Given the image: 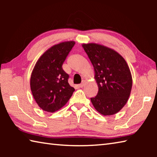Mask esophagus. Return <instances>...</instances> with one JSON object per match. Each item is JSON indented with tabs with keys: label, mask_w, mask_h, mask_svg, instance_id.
<instances>
[{
	"label": "esophagus",
	"mask_w": 157,
	"mask_h": 157,
	"mask_svg": "<svg viewBox=\"0 0 157 157\" xmlns=\"http://www.w3.org/2000/svg\"><path fill=\"white\" fill-rule=\"evenodd\" d=\"M84 85H85V82H82V83L79 84L78 85V86L79 87V88H82V87H83V86H84Z\"/></svg>",
	"instance_id": "esophagus-1"
}]
</instances>
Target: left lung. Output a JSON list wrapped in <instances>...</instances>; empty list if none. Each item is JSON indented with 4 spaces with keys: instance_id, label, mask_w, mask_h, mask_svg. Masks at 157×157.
Here are the masks:
<instances>
[{
    "instance_id": "8db88e82",
    "label": "left lung",
    "mask_w": 157,
    "mask_h": 157,
    "mask_svg": "<svg viewBox=\"0 0 157 157\" xmlns=\"http://www.w3.org/2000/svg\"><path fill=\"white\" fill-rule=\"evenodd\" d=\"M82 47L92 63L98 93L91 101L103 116L120 111L127 102L132 91V78L124 58L115 50L102 45L83 44Z\"/></svg>"
}]
</instances>
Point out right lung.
Listing matches in <instances>:
<instances>
[{
  "label": "right lung",
  "instance_id": "1",
  "mask_svg": "<svg viewBox=\"0 0 157 157\" xmlns=\"http://www.w3.org/2000/svg\"><path fill=\"white\" fill-rule=\"evenodd\" d=\"M62 42L50 48L37 61L30 77L32 94L39 107L53 113L64 106L75 91L68 82L69 75L62 64L75 45Z\"/></svg>",
  "mask_w": 157,
  "mask_h": 157
}]
</instances>
